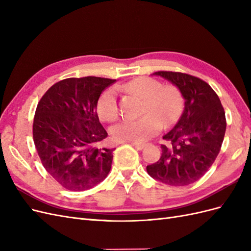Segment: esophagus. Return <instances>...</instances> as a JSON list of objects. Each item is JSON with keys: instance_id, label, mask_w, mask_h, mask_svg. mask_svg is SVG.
Returning <instances> with one entry per match:
<instances>
[{"instance_id": "34e87169", "label": "esophagus", "mask_w": 251, "mask_h": 251, "mask_svg": "<svg viewBox=\"0 0 251 251\" xmlns=\"http://www.w3.org/2000/svg\"><path fill=\"white\" fill-rule=\"evenodd\" d=\"M132 146L137 150H142L147 147V144H140V143H132Z\"/></svg>"}]
</instances>
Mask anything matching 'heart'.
Listing matches in <instances>:
<instances>
[{"instance_id":"b5f03b06","label":"heart","mask_w":251,"mask_h":251,"mask_svg":"<svg viewBox=\"0 0 251 251\" xmlns=\"http://www.w3.org/2000/svg\"><path fill=\"white\" fill-rule=\"evenodd\" d=\"M126 92L137 95L144 102L139 119H125L112 128L113 138L121 142L139 143L153 137L164 127L176 125L184 110V96L176 85H165L158 79L139 76L124 86ZM97 114L113 123L119 117V103L115 89L105 90L97 101Z\"/></svg>"}]
</instances>
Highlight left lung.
<instances>
[{
	"mask_svg": "<svg viewBox=\"0 0 251 251\" xmlns=\"http://www.w3.org/2000/svg\"><path fill=\"white\" fill-rule=\"evenodd\" d=\"M172 81L185 100L181 118L163 139L159 160L147 166L151 178L172 186H184L199 180L215 162L226 131L223 105L212 88L199 77L186 73H154Z\"/></svg>",
	"mask_w": 251,
	"mask_h": 251,
	"instance_id": "1",
	"label": "left lung"
}]
</instances>
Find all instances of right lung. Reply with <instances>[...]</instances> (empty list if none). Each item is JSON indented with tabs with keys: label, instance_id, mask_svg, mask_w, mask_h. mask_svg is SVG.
Here are the masks:
<instances>
[{
	"label": "right lung",
	"instance_id": "obj_1",
	"mask_svg": "<svg viewBox=\"0 0 251 251\" xmlns=\"http://www.w3.org/2000/svg\"><path fill=\"white\" fill-rule=\"evenodd\" d=\"M116 79L86 76L57 81L37 103L33 141L50 176L72 192L100 183L111 170L113 151L101 148L108 137L98 119L97 101Z\"/></svg>",
	"mask_w": 251,
	"mask_h": 251
}]
</instances>
